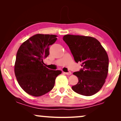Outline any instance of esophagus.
Returning a JSON list of instances; mask_svg holds the SVG:
<instances>
[{
    "label": "esophagus",
    "mask_w": 121,
    "mask_h": 121,
    "mask_svg": "<svg viewBox=\"0 0 121 121\" xmlns=\"http://www.w3.org/2000/svg\"><path fill=\"white\" fill-rule=\"evenodd\" d=\"M65 74H66V75H70L72 74V73H71L70 72H67V73H65Z\"/></svg>",
    "instance_id": "1"
}]
</instances>
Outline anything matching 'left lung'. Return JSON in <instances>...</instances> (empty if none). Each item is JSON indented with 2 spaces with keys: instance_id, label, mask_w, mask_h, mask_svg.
Here are the masks:
<instances>
[{
  "instance_id": "left-lung-1",
  "label": "left lung",
  "mask_w": 121,
  "mask_h": 121,
  "mask_svg": "<svg viewBox=\"0 0 121 121\" xmlns=\"http://www.w3.org/2000/svg\"><path fill=\"white\" fill-rule=\"evenodd\" d=\"M77 63L82 68L73 73L79 82L73 90L80 95H93L101 89L108 70V57L100 42L90 36L66 35L63 38Z\"/></svg>"
}]
</instances>
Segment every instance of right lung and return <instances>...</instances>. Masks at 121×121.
Here are the masks:
<instances>
[{"mask_svg": "<svg viewBox=\"0 0 121 121\" xmlns=\"http://www.w3.org/2000/svg\"><path fill=\"white\" fill-rule=\"evenodd\" d=\"M54 35L36 34L23 43L18 49L14 72L21 88L29 95L40 96L53 88L60 70L48 69L43 59L49 55V46L57 39Z\"/></svg>", "mask_w": 121, "mask_h": 121, "instance_id": "obj_1", "label": "right lung"}]
</instances>
